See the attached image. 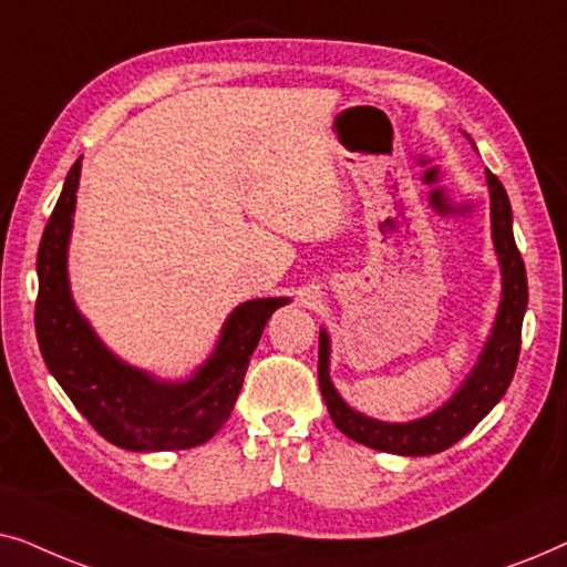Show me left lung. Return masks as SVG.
Returning a JSON list of instances; mask_svg holds the SVG:
<instances>
[{"mask_svg": "<svg viewBox=\"0 0 567 567\" xmlns=\"http://www.w3.org/2000/svg\"><path fill=\"white\" fill-rule=\"evenodd\" d=\"M487 185H491V214H493V243L498 250L503 268V299L495 320L493 336L487 340L477 369L472 371L467 382L444 408L433 415H425L413 423H382L355 413L340 400L328 374L330 340L320 332V361H317V377H320V392L328 405V413L338 431L348 439L359 441L369 449L405 456L439 454L454 446L456 441L467 436L483 417L491 413L503 394H506L511 379H514L518 351H522V322L526 312V268L514 239V216L511 204L498 177L487 169Z\"/></svg>", "mask_w": 567, "mask_h": 567, "instance_id": "obj_1", "label": "left lung"}]
</instances>
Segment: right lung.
<instances>
[{
	"label": "right lung",
	"instance_id": "add662e5",
	"mask_svg": "<svg viewBox=\"0 0 567 567\" xmlns=\"http://www.w3.org/2000/svg\"><path fill=\"white\" fill-rule=\"evenodd\" d=\"M76 185L80 159L69 169L38 247L35 336L45 367L92 429L115 446L128 452H173L204 444L235 408L268 317L289 299L239 305L224 324L216 353L190 382H154L107 353L74 309L66 281V243Z\"/></svg>",
	"mask_w": 567,
	"mask_h": 567
}]
</instances>
